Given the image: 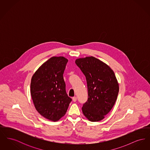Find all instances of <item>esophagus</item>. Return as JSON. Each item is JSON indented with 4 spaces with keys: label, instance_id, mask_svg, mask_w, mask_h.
<instances>
[{
    "label": "esophagus",
    "instance_id": "obj_1",
    "mask_svg": "<svg viewBox=\"0 0 150 150\" xmlns=\"http://www.w3.org/2000/svg\"><path fill=\"white\" fill-rule=\"evenodd\" d=\"M76 100H77V97H72V100H73L74 102H76Z\"/></svg>",
    "mask_w": 150,
    "mask_h": 150
}]
</instances>
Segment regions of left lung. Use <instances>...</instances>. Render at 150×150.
<instances>
[{
	"mask_svg": "<svg viewBox=\"0 0 150 150\" xmlns=\"http://www.w3.org/2000/svg\"><path fill=\"white\" fill-rule=\"evenodd\" d=\"M75 64L86 76L88 98L82 111L91 121L102 120L111 111L117 100L119 83L109 66L93 57L80 58Z\"/></svg>",
	"mask_w": 150,
	"mask_h": 150,
	"instance_id": "8db88e82",
	"label": "left lung"
}]
</instances>
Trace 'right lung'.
Here are the masks:
<instances>
[{"mask_svg": "<svg viewBox=\"0 0 150 150\" xmlns=\"http://www.w3.org/2000/svg\"><path fill=\"white\" fill-rule=\"evenodd\" d=\"M67 62L64 57H51L39 67L31 80L30 93L36 110L51 121L63 117L71 101L63 77Z\"/></svg>", "mask_w": 150, "mask_h": 150, "instance_id": "right-lung-1", "label": "right lung"}]
</instances>
